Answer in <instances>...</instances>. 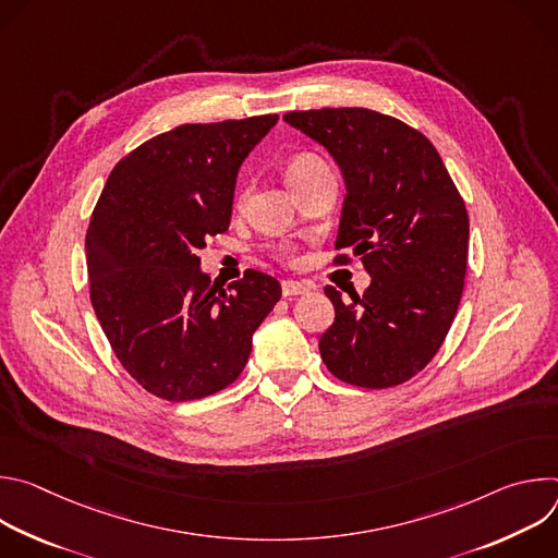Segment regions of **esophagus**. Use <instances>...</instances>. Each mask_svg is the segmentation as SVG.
<instances>
[{
	"mask_svg": "<svg viewBox=\"0 0 558 558\" xmlns=\"http://www.w3.org/2000/svg\"><path fill=\"white\" fill-rule=\"evenodd\" d=\"M313 287L308 282H298V280H282V295L291 298V295H304L308 293Z\"/></svg>",
	"mask_w": 558,
	"mask_h": 558,
	"instance_id": "esophagus-1",
	"label": "esophagus"
}]
</instances>
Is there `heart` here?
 Here are the masks:
<instances>
[{
    "mask_svg": "<svg viewBox=\"0 0 558 558\" xmlns=\"http://www.w3.org/2000/svg\"><path fill=\"white\" fill-rule=\"evenodd\" d=\"M325 168H327V163L317 154H313V151H298V154L291 156V161L287 166V181L295 190L302 183H306L313 174H317V172L325 170ZM245 194H247V190L241 192V198ZM278 256L280 258H291L293 256V247L291 245H280L278 247Z\"/></svg>",
    "mask_w": 558,
    "mask_h": 558,
    "instance_id": "1",
    "label": "heart"
}]
</instances>
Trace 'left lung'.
Here are the masks:
<instances>
[{"label": "left lung", "instance_id": "8db88e82", "mask_svg": "<svg viewBox=\"0 0 558 558\" xmlns=\"http://www.w3.org/2000/svg\"><path fill=\"white\" fill-rule=\"evenodd\" d=\"M323 143L347 183L333 265L351 250L368 289L325 293L336 320L320 338L327 368L362 388L415 377L439 351L463 293L468 211L435 145L404 121L366 108L287 112Z\"/></svg>", "mask_w": 558, "mask_h": 558}]
</instances>
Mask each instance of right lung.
<instances>
[{"mask_svg": "<svg viewBox=\"0 0 558 558\" xmlns=\"http://www.w3.org/2000/svg\"><path fill=\"white\" fill-rule=\"evenodd\" d=\"M278 114L185 123L125 154L90 216V300L123 368L151 395L190 402L238 379L282 295L256 269L227 289L198 250L225 233L235 177Z\"/></svg>", "mask_w": 558, "mask_h": 558, "instance_id": "add662e5", "label": "right lung"}]
</instances>
